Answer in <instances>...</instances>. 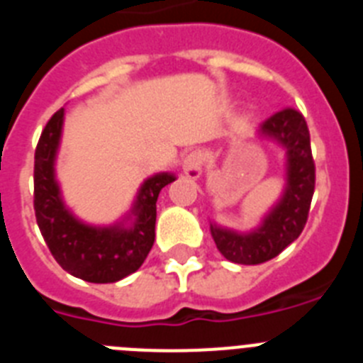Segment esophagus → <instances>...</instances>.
<instances>
[{"instance_id":"esophagus-1","label":"esophagus","mask_w":363,"mask_h":363,"mask_svg":"<svg viewBox=\"0 0 363 363\" xmlns=\"http://www.w3.org/2000/svg\"><path fill=\"white\" fill-rule=\"evenodd\" d=\"M184 172L191 179H198L203 172V156L198 150H192L187 158L184 160Z\"/></svg>"}]
</instances>
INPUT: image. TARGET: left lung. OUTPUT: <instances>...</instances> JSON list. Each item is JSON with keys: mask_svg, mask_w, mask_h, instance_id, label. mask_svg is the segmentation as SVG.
Returning <instances> with one entry per match:
<instances>
[{"mask_svg": "<svg viewBox=\"0 0 363 363\" xmlns=\"http://www.w3.org/2000/svg\"><path fill=\"white\" fill-rule=\"evenodd\" d=\"M255 138L284 152V189L271 209L251 230H236L211 221V236L229 262L258 265L280 255L306 227L314 192V162L307 123L300 112L285 108L265 120Z\"/></svg>", "mask_w": 363, "mask_h": 363, "instance_id": "obj_1", "label": "left lung"}]
</instances>
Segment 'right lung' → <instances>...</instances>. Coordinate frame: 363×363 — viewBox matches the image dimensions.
Returning <instances> with one entry per match:
<instances>
[{"label":"right lung","mask_w":363,"mask_h":363,"mask_svg":"<svg viewBox=\"0 0 363 363\" xmlns=\"http://www.w3.org/2000/svg\"><path fill=\"white\" fill-rule=\"evenodd\" d=\"M65 108L54 114L34 156V211L38 227L56 262L69 274L91 284H112L142 267L152 249L156 201L176 174L156 172L143 179L130 209L108 225L78 218L63 200L56 162L63 136Z\"/></svg>","instance_id":"add662e5"}]
</instances>
